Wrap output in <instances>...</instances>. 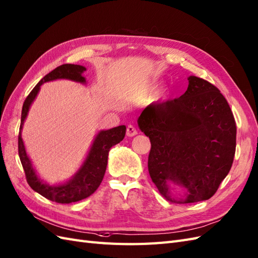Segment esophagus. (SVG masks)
Wrapping results in <instances>:
<instances>
[{
  "mask_svg": "<svg viewBox=\"0 0 258 258\" xmlns=\"http://www.w3.org/2000/svg\"><path fill=\"white\" fill-rule=\"evenodd\" d=\"M137 134H138V132H137V130L133 126V125H128L127 130H126V135H127L128 137H133V136H135V135H137Z\"/></svg>",
  "mask_w": 258,
  "mask_h": 258,
  "instance_id": "1",
  "label": "esophagus"
}]
</instances>
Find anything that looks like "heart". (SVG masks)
Wrapping results in <instances>:
<instances>
[{
    "mask_svg": "<svg viewBox=\"0 0 258 258\" xmlns=\"http://www.w3.org/2000/svg\"><path fill=\"white\" fill-rule=\"evenodd\" d=\"M164 93H165V92H164Z\"/></svg>",
    "mask_w": 258,
    "mask_h": 258,
    "instance_id": "heart-1",
    "label": "heart"
}]
</instances>
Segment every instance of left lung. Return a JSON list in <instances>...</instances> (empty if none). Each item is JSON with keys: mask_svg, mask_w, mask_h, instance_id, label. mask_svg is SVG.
Wrapping results in <instances>:
<instances>
[{"mask_svg": "<svg viewBox=\"0 0 258 258\" xmlns=\"http://www.w3.org/2000/svg\"><path fill=\"white\" fill-rule=\"evenodd\" d=\"M179 98L149 105L137 123L150 138V177L174 203L209 200L229 173L235 152L234 117L217 87L195 76Z\"/></svg>", "mask_w": 258, "mask_h": 258, "instance_id": "1", "label": "left lung"}]
</instances>
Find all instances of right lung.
Segmentation results:
<instances>
[{
	"instance_id": "right-lung-1",
	"label": "right lung",
	"mask_w": 258,
	"mask_h": 258,
	"mask_svg": "<svg viewBox=\"0 0 258 258\" xmlns=\"http://www.w3.org/2000/svg\"><path fill=\"white\" fill-rule=\"evenodd\" d=\"M84 71H86L84 66L71 63L61 64L53 71H50L28 95L24 102L23 111H21V122L18 135V153L26 174L27 181L35 192L57 203L68 204L78 202L90 197L97 190L106 173L109 150L112 146L123 141L125 132H126L125 125H120V126L110 130L99 131L94 138L93 144L86 154L82 165L79 167L75 175H72L64 182L49 185V183L42 180L39 177V175L36 174L32 161L29 158L26 151L23 137H21V131H23L24 123L28 116L29 109H30L32 102L38 96L42 84L55 80H69L85 85L86 79L83 77Z\"/></svg>"
}]
</instances>
